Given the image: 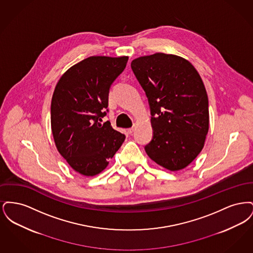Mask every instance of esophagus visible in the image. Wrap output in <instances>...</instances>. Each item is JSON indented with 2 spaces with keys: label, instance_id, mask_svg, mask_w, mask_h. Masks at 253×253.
I'll use <instances>...</instances> for the list:
<instances>
[{
  "label": "esophagus",
  "instance_id": "34e87169",
  "mask_svg": "<svg viewBox=\"0 0 253 253\" xmlns=\"http://www.w3.org/2000/svg\"><path fill=\"white\" fill-rule=\"evenodd\" d=\"M133 130H134V128H133V127H132V128H129V129H128V132L131 134V133H132V132H133Z\"/></svg>",
  "mask_w": 253,
  "mask_h": 253
}]
</instances>
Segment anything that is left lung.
I'll return each instance as SVG.
<instances>
[{
  "label": "left lung",
  "mask_w": 253,
  "mask_h": 253,
  "mask_svg": "<svg viewBox=\"0 0 253 253\" xmlns=\"http://www.w3.org/2000/svg\"><path fill=\"white\" fill-rule=\"evenodd\" d=\"M151 109L154 129L145 151L169 170L186 168L200 154L209 132V100L203 81L189 60L156 53L131 62Z\"/></svg>",
  "instance_id": "left-lung-1"
}]
</instances>
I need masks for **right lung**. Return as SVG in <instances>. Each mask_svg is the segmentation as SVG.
I'll use <instances>...</instances> for the list:
<instances>
[{"label": "right lung", "mask_w": 253, "mask_h": 253, "mask_svg": "<svg viewBox=\"0 0 253 253\" xmlns=\"http://www.w3.org/2000/svg\"><path fill=\"white\" fill-rule=\"evenodd\" d=\"M127 61V56L89 57L70 67L55 87L51 101L54 141L70 167L84 176L106 168L125 139L110 121H100L106 116L111 84Z\"/></svg>", "instance_id": "1"}]
</instances>
